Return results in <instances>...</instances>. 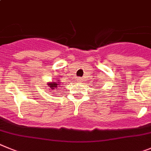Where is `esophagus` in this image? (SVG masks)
<instances>
[{
    "label": "esophagus",
    "mask_w": 151,
    "mask_h": 151,
    "mask_svg": "<svg viewBox=\"0 0 151 151\" xmlns=\"http://www.w3.org/2000/svg\"><path fill=\"white\" fill-rule=\"evenodd\" d=\"M78 81V82H79V83H81V82H82V80H81V79H79V80H78V81Z\"/></svg>",
    "instance_id": "34e87169"
}]
</instances>
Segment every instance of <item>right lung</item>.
Here are the masks:
<instances>
[{
  "label": "right lung",
  "instance_id": "right-lung-1",
  "mask_svg": "<svg viewBox=\"0 0 151 151\" xmlns=\"http://www.w3.org/2000/svg\"><path fill=\"white\" fill-rule=\"evenodd\" d=\"M61 84V81H59L58 79H57L55 81H54V82H48V83H47L48 86L49 87L48 89H51L52 90H55V89L58 88V87H60V86H61L60 85Z\"/></svg>",
  "mask_w": 151,
  "mask_h": 151
}]
</instances>
